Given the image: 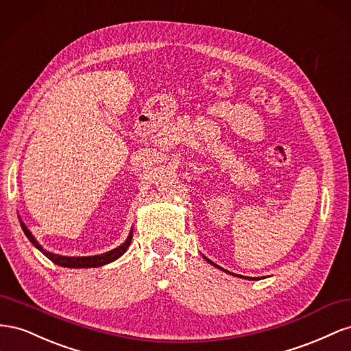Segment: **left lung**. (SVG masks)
Segmentation results:
<instances>
[{
    "label": "left lung",
    "mask_w": 351,
    "mask_h": 351,
    "mask_svg": "<svg viewBox=\"0 0 351 351\" xmlns=\"http://www.w3.org/2000/svg\"><path fill=\"white\" fill-rule=\"evenodd\" d=\"M208 262H210V260H208ZM210 263H212V262H210ZM213 265H215V263H213ZM215 266H216V265H215ZM217 267H219V266H217Z\"/></svg>",
    "instance_id": "obj_1"
}]
</instances>
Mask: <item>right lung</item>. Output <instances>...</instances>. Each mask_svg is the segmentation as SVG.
Instances as JSON below:
<instances>
[{
	"instance_id": "1",
	"label": "right lung",
	"mask_w": 351,
	"mask_h": 351,
	"mask_svg": "<svg viewBox=\"0 0 351 351\" xmlns=\"http://www.w3.org/2000/svg\"><path fill=\"white\" fill-rule=\"evenodd\" d=\"M20 225H22L23 232L29 238V241H31L39 250V252L44 253L49 260H51L53 263H56L58 266H63V267H77L79 269V267H98V266L107 265L110 262H113V260H116L117 257L122 256L132 241V231H131L126 241L122 245H119L117 248L112 250V252H107L104 254H98V256H89V257H66V256H58V254H53V253L47 252V250H44L36 243V239L34 238L31 231H29V229L22 222H20Z\"/></svg>"
}]
</instances>
